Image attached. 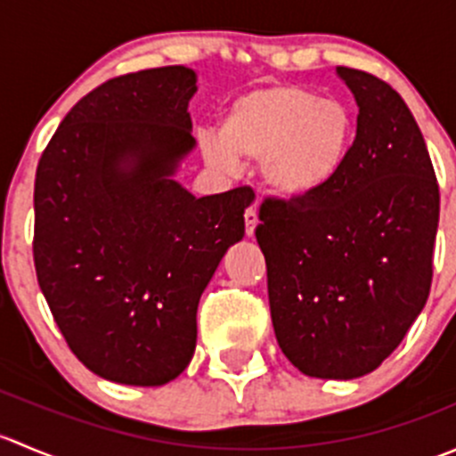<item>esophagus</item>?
I'll return each instance as SVG.
<instances>
[{
	"label": "esophagus",
	"instance_id": "1",
	"mask_svg": "<svg viewBox=\"0 0 456 456\" xmlns=\"http://www.w3.org/2000/svg\"><path fill=\"white\" fill-rule=\"evenodd\" d=\"M245 224H247V236H254V232H256V224H257V211H256V207H251V209H247V214H245Z\"/></svg>",
	"mask_w": 456,
	"mask_h": 456
}]
</instances>
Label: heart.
I'll return each instance as SVG.
<instances>
[{"label":"heart","instance_id":"1","mask_svg":"<svg viewBox=\"0 0 456 456\" xmlns=\"http://www.w3.org/2000/svg\"><path fill=\"white\" fill-rule=\"evenodd\" d=\"M355 117L338 99L291 84L256 87L229 103L218 136H202L200 150L218 172L238 159L257 160L262 185L275 199L302 202L329 190L355 141Z\"/></svg>","mask_w":456,"mask_h":456}]
</instances>
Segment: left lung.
Returning <instances> with one entry per match:
<instances>
[{
    "label": "left lung",
    "mask_w": 456,
    "mask_h": 456,
    "mask_svg": "<svg viewBox=\"0 0 456 456\" xmlns=\"http://www.w3.org/2000/svg\"><path fill=\"white\" fill-rule=\"evenodd\" d=\"M335 75L360 108L346 165L315 199L262 202L256 238L287 360L309 377L357 379L424 311L439 187L402 96L362 70Z\"/></svg>",
    "instance_id": "1"
}]
</instances>
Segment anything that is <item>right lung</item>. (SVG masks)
<instances>
[{
	"instance_id": "obj_1",
	"label": "right lung",
	"mask_w": 456,
	"mask_h": 456,
	"mask_svg": "<svg viewBox=\"0 0 456 456\" xmlns=\"http://www.w3.org/2000/svg\"><path fill=\"white\" fill-rule=\"evenodd\" d=\"M185 66L110 79L57 127L35 178V269L79 362L117 384L190 366L196 311L245 236L251 190L196 199L176 181L196 150Z\"/></svg>"
}]
</instances>
